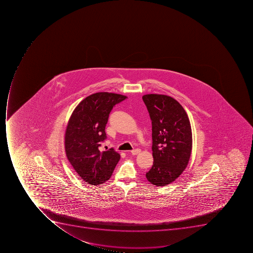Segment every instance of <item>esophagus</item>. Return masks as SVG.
Wrapping results in <instances>:
<instances>
[{"mask_svg":"<svg viewBox=\"0 0 253 253\" xmlns=\"http://www.w3.org/2000/svg\"><path fill=\"white\" fill-rule=\"evenodd\" d=\"M141 153V149H133V150H132L131 151V153L133 155H137V154H138V153Z\"/></svg>","mask_w":253,"mask_h":253,"instance_id":"1","label":"esophagus"}]
</instances>
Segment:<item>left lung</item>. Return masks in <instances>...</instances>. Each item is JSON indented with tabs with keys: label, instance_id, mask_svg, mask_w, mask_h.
Returning a JSON list of instances; mask_svg holds the SVG:
<instances>
[{
	"label": "left lung",
	"instance_id": "1",
	"mask_svg": "<svg viewBox=\"0 0 253 253\" xmlns=\"http://www.w3.org/2000/svg\"><path fill=\"white\" fill-rule=\"evenodd\" d=\"M152 121L153 165L145 174L157 187L175 181L187 166L192 149L189 119L181 104L171 96H142Z\"/></svg>",
	"mask_w": 253,
	"mask_h": 253
}]
</instances>
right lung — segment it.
I'll return each instance as SVG.
<instances>
[{
  "label": "right lung",
  "mask_w": 253,
  "mask_h": 253,
  "mask_svg": "<svg viewBox=\"0 0 253 253\" xmlns=\"http://www.w3.org/2000/svg\"><path fill=\"white\" fill-rule=\"evenodd\" d=\"M126 96L112 92H96L84 99L74 109L65 133L66 157L74 170L91 185H99L112 176L120 161L113 148L100 152L107 138L106 124L116 104Z\"/></svg>",
  "instance_id": "right-lung-1"
}]
</instances>
